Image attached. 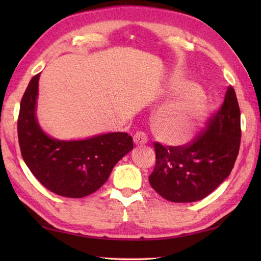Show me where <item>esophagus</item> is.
Listing matches in <instances>:
<instances>
[{
	"label": "esophagus",
	"instance_id": "esophagus-1",
	"mask_svg": "<svg viewBox=\"0 0 261 261\" xmlns=\"http://www.w3.org/2000/svg\"><path fill=\"white\" fill-rule=\"evenodd\" d=\"M134 142H135L136 146H143V145H146V143L148 142L147 135L145 134V132H142V131L136 132L135 136H134Z\"/></svg>",
	"mask_w": 261,
	"mask_h": 261
}]
</instances>
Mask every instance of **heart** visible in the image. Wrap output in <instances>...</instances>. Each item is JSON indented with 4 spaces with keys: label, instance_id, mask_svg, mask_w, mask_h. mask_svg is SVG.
I'll use <instances>...</instances> for the list:
<instances>
[{
    "label": "heart",
    "instance_id": "obj_1",
    "mask_svg": "<svg viewBox=\"0 0 261 261\" xmlns=\"http://www.w3.org/2000/svg\"><path fill=\"white\" fill-rule=\"evenodd\" d=\"M173 95H182L163 105L152 120L154 135L166 145L181 147L191 143L201 131L207 115L199 88L190 83L174 84Z\"/></svg>",
    "mask_w": 261,
    "mask_h": 261
}]
</instances>
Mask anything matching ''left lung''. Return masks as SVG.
I'll use <instances>...</instances> for the list:
<instances>
[{"mask_svg":"<svg viewBox=\"0 0 261 261\" xmlns=\"http://www.w3.org/2000/svg\"><path fill=\"white\" fill-rule=\"evenodd\" d=\"M241 140L240 109L229 86L220 110L192 143L164 147L154 142L156 166L149 182L160 196L175 203L206 197L231 173Z\"/></svg>","mask_w":261,"mask_h":261,"instance_id":"1","label":"left lung"}]
</instances>
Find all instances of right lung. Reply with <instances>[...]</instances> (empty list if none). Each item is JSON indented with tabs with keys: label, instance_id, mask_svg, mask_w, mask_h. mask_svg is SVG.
<instances>
[{
	"label": "right lung",
	"instance_id": "obj_1",
	"mask_svg": "<svg viewBox=\"0 0 261 261\" xmlns=\"http://www.w3.org/2000/svg\"><path fill=\"white\" fill-rule=\"evenodd\" d=\"M32 77L18 119L21 154L33 176L60 196L80 198L96 192L119 160L134 149L131 136L112 132L84 140H58L45 134L36 116L38 83Z\"/></svg>",
	"mask_w": 261,
	"mask_h": 261
}]
</instances>
